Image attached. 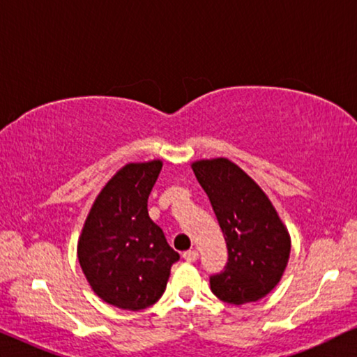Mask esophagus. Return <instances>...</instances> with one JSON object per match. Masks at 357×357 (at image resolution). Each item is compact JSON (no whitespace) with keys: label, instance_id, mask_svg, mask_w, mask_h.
Listing matches in <instances>:
<instances>
[{"label":"esophagus","instance_id":"1","mask_svg":"<svg viewBox=\"0 0 357 357\" xmlns=\"http://www.w3.org/2000/svg\"><path fill=\"white\" fill-rule=\"evenodd\" d=\"M185 260L187 261H195L198 258V252L197 250H187V252H183V255H182Z\"/></svg>","mask_w":357,"mask_h":357}]
</instances>
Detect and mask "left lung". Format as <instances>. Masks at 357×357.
I'll list each match as a JSON object with an SVG mask.
<instances>
[{
  "label": "left lung",
  "instance_id": "8db88e82",
  "mask_svg": "<svg viewBox=\"0 0 357 357\" xmlns=\"http://www.w3.org/2000/svg\"><path fill=\"white\" fill-rule=\"evenodd\" d=\"M197 180L206 192L226 238L224 271L209 278L213 294L242 305L265 297L286 270L291 238L265 192L229 159L197 160Z\"/></svg>",
  "mask_w": 357,
  "mask_h": 357
}]
</instances>
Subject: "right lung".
<instances>
[{
	"mask_svg": "<svg viewBox=\"0 0 357 357\" xmlns=\"http://www.w3.org/2000/svg\"><path fill=\"white\" fill-rule=\"evenodd\" d=\"M160 169V160L121 167L97 195L77 242V258L92 291L119 309L143 310L155 304L180 258L148 213Z\"/></svg>",
	"mask_w": 357,
	"mask_h": 357,
	"instance_id": "1",
	"label": "right lung"
}]
</instances>
